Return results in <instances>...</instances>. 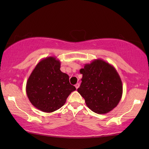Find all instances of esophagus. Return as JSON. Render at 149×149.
<instances>
[{
	"label": "esophagus",
	"mask_w": 149,
	"mask_h": 149,
	"mask_svg": "<svg viewBox=\"0 0 149 149\" xmlns=\"http://www.w3.org/2000/svg\"><path fill=\"white\" fill-rule=\"evenodd\" d=\"M79 86H80V84H79V83H77L75 85V88H76V89H77V88L79 87Z\"/></svg>",
	"instance_id": "34e87169"
}]
</instances>
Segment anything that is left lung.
Wrapping results in <instances>:
<instances>
[{"instance_id": "left-lung-1", "label": "left lung", "mask_w": 149, "mask_h": 149, "mask_svg": "<svg viewBox=\"0 0 149 149\" xmlns=\"http://www.w3.org/2000/svg\"><path fill=\"white\" fill-rule=\"evenodd\" d=\"M80 73L83 78L77 91L92 111L105 114L118 105L123 86L118 73L113 65L101 59H95L85 64Z\"/></svg>"}]
</instances>
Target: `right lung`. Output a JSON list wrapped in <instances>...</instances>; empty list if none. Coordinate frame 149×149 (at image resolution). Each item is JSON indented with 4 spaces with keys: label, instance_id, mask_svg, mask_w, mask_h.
<instances>
[{
    "label": "right lung",
    "instance_id": "right-lung-1",
    "mask_svg": "<svg viewBox=\"0 0 149 149\" xmlns=\"http://www.w3.org/2000/svg\"><path fill=\"white\" fill-rule=\"evenodd\" d=\"M61 63L55 57L44 58L34 68L26 84V93L38 109L52 113L64 105L76 90L70 84L69 76L60 70Z\"/></svg>",
    "mask_w": 149,
    "mask_h": 149
}]
</instances>
